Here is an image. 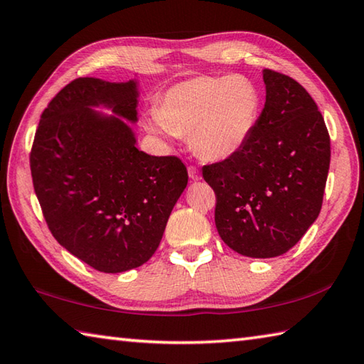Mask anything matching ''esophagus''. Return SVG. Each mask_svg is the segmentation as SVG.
Returning <instances> with one entry per match:
<instances>
[{"label":"esophagus","mask_w":364,"mask_h":364,"mask_svg":"<svg viewBox=\"0 0 364 364\" xmlns=\"http://www.w3.org/2000/svg\"><path fill=\"white\" fill-rule=\"evenodd\" d=\"M188 173H189V178H191V180H194V181H198V180H200V172H198V168H197V167H194V166H189V167H188Z\"/></svg>","instance_id":"obj_1"}]
</instances>
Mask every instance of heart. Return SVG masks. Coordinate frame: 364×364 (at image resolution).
Segmentation results:
<instances>
[{"instance_id":"b5f03b06","label":"heart","mask_w":364,"mask_h":364,"mask_svg":"<svg viewBox=\"0 0 364 364\" xmlns=\"http://www.w3.org/2000/svg\"><path fill=\"white\" fill-rule=\"evenodd\" d=\"M259 115L260 92L249 78L200 75L164 92L146 127L167 139L189 134L202 158L223 161L246 144Z\"/></svg>"}]
</instances>
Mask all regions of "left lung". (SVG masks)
<instances>
[{
    "label": "left lung",
    "instance_id": "1",
    "mask_svg": "<svg viewBox=\"0 0 364 364\" xmlns=\"http://www.w3.org/2000/svg\"><path fill=\"white\" fill-rule=\"evenodd\" d=\"M267 101L251 137L203 167L216 194L219 237L235 252L272 259L294 247L322 208L330 135L314 99L289 75L263 69Z\"/></svg>",
    "mask_w": 364,
    "mask_h": 364
}]
</instances>
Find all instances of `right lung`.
<instances>
[{"mask_svg":"<svg viewBox=\"0 0 364 364\" xmlns=\"http://www.w3.org/2000/svg\"><path fill=\"white\" fill-rule=\"evenodd\" d=\"M137 80L75 78L42 112L30 154L50 232L102 273H123L151 259L188 186L180 159L137 148L124 121L137 123Z\"/></svg>","mask_w":364,"mask_h":364,"instance_id":"obj_1","label":"right lung"}]
</instances>
